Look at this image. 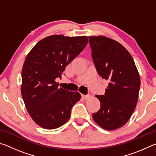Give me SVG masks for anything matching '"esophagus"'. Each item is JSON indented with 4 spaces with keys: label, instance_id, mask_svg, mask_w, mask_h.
<instances>
[{
    "label": "esophagus",
    "instance_id": "34e87169",
    "mask_svg": "<svg viewBox=\"0 0 156 156\" xmlns=\"http://www.w3.org/2000/svg\"><path fill=\"white\" fill-rule=\"evenodd\" d=\"M82 97L84 99H88L89 98H90V95H82Z\"/></svg>",
    "mask_w": 156,
    "mask_h": 156
}]
</instances>
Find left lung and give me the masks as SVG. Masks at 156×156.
<instances>
[{
    "mask_svg": "<svg viewBox=\"0 0 156 156\" xmlns=\"http://www.w3.org/2000/svg\"><path fill=\"white\" fill-rule=\"evenodd\" d=\"M97 72L109 83L105 95H96L100 109L93 113L95 122L107 130L125 125L138 102L140 78L133 58L122 44L105 36H89Z\"/></svg>",
    "mask_w": 156,
    "mask_h": 156,
    "instance_id": "obj_1",
    "label": "left lung"
}]
</instances>
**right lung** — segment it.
<instances>
[{
    "label": "right lung",
    "mask_w": 156,
    "mask_h": 156,
    "mask_svg": "<svg viewBox=\"0 0 156 156\" xmlns=\"http://www.w3.org/2000/svg\"><path fill=\"white\" fill-rule=\"evenodd\" d=\"M88 43L87 36L53 35L42 39L26 57L22 69L21 94L33 120L46 129L60 127L69 119L81 95L56 83L68 64Z\"/></svg>",
    "instance_id": "1"
}]
</instances>
